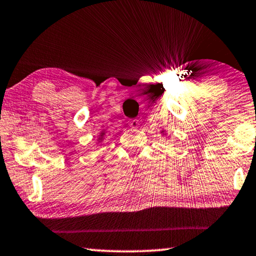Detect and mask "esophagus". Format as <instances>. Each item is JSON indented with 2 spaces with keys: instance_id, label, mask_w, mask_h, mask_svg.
<instances>
[{
  "instance_id": "1",
  "label": "esophagus",
  "mask_w": 256,
  "mask_h": 256,
  "mask_svg": "<svg viewBox=\"0 0 256 256\" xmlns=\"http://www.w3.org/2000/svg\"><path fill=\"white\" fill-rule=\"evenodd\" d=\"M138 124H140L138 120H130V121H129V126H130L132 128H138Z\"/></svg>"
}]
</instances>
